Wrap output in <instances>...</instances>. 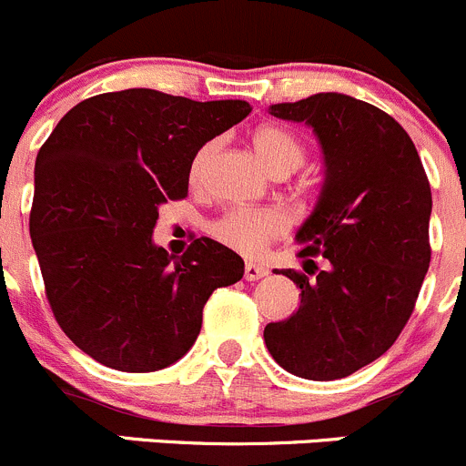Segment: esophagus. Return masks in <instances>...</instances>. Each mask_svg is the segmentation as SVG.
<instances>
[{"label":"esophagus","instance_id":"34e87169","mask_svg":"<svg viewBox=\"0 0 466 466\" xmlns=\"http://www.w3.org/2000/svg\"><path fill=\"white\" fill-rule=\"evenodd\" d=\"M267 274H269V269L262 265H256V262H247V265H244V279L247 280H260L265 279Z\"/></svg>","mask_w":466,"mask_h":466}]
</instances>
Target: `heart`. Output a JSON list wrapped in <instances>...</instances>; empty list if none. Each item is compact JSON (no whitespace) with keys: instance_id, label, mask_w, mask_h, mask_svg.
Segmentation results:
<instances>
[{"instance_id":"1","label":"heart","mask_w":466,"mask_h":466,"mask_svg":"<svg viewBox=\"0 0 466 466\" xmlns=\"http://www.w3.org/2000/svg\"><path fill=\"white\" fill-rule=\"evenodd\" d=\"M251 140L262 163L276 177H285V174L294 172L303 163V158H306V149H303L301 142L292 133H288L280 127H274V124L258 127L253 131ZM213 154L215 142H206L197 151L190 163L192 183L204 181V174L208 169ZM208 231L224 247L233 248V251L242 253V256H258V253L265 251L267 244L285 235V231H288V218L276 208H233L227 210L222 218L215 219L208 227Z\"/></svg>"}]
</instances>
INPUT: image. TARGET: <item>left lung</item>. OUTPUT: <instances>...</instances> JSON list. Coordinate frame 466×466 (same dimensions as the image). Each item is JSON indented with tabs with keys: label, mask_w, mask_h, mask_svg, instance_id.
<instances>
[{
	"label": "left lung",
	"mask_w": 466,
	"mask_h": 466,
	"mask_svg": "<svg viewBox=\"0 0 466 466\" xmlns=\"http://www.w3.org/2000/svg\"><path fill=\"white\" fill-rule=\"evenodd\" d=\"M269 113L312 127L326 181L297 233L306 274L283 269L301 306L265 326V344L289 374L344 379L383 356L412 315L431 265V183L405 128L367 101L319 92Z\"/></svg>",
	"instance_id": "left-lung-1"
}]
</instances>
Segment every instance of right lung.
<instances>
[{
	"label": "right lung",
	"mask_w": 466,
	"mask_h": 466,
	"mask_svg": "<svg viewBox=\"0 0 466 466\" xmlns=\"http://www.w3.org/2000/svg\"><path fill=\"white\" fill-rule=\"evenodd\" d=\"M251 113L149 87L76 104L35 158L29 233L63 333L101 365L158 371L186 356L218 288L244 262L210 238L174 260L151 242L158 208L186 199L190 163Z\"/></svg>",
	"instance_id": "obj_1"
}]
</instances>
